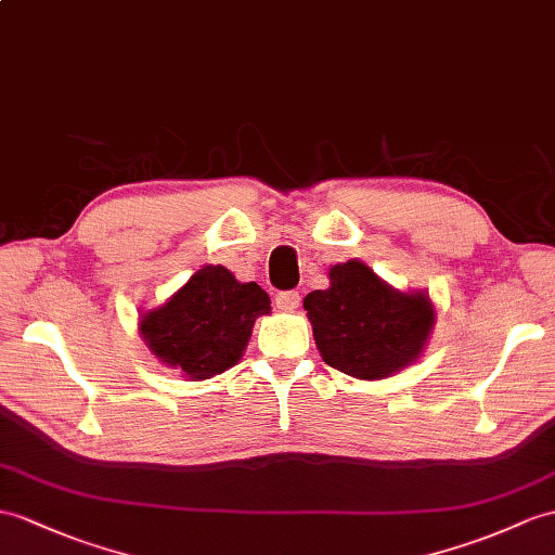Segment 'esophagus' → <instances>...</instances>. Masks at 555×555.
Listing matches in <instances>:
<instances>
[{
	"mask_svg": "<svg viewBox=\"0 0 555 555\" xmlns=\"http://www.w3.org/2000/svg\"><path fill=\"white\" fill-rule=\"evenodd\" d=\"M299 301H301V296H299V292H294V289L280 292V294L275 296V306H278L280 310H294V308H299Z\"/></svg>",
	"mask_w": 555,
	"mask_h": 555,
	"instance_id": "esophagus-1",
	"label": "esophagus"
}]
</instances>
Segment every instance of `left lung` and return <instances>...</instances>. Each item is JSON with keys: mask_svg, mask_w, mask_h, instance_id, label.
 <instances>
[{"mask_svg": "<svg viewBox=\"0 0 555 555\" xmlns=\"http://www.w3.org/2000/svg\"><path fill=\"white\" fill-rule=\"evenodd\" d=\"M322 360L356 379H384L422 353L434 327L424 294L390 289L360 261L330 270V289L304 299Z\"/></svg>", "mask_w": 555, "mask_h": 555, "instance_id": "1", "label": "left lung"}]
</instances>
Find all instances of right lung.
<instances>
[{
	"label": "right lung",
	"mask_w": 555,
	"mask_h": 555,
	"mask_svg": "<svg viewBox=\"0 0 555 555\" xmlns=\"http://www.w3.org/2000/svg\"><path fill=\"white\" fill-rule=\"evenodd\" d=\"M270 310L256 282H237L223 266L199 268L171 299L141 318L153 353L191 379H209L242 358L254 320Z\"/></svg>",
	"instance_id": "1"
}]
</instances>
